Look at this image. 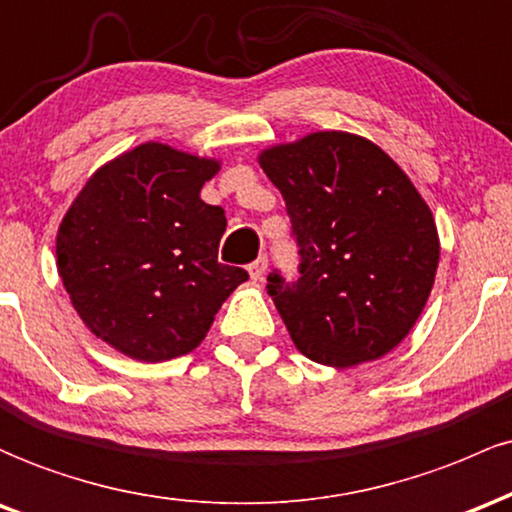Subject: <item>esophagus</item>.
<instances>
[{
  "instance_id": "esophagus-1",
  "label": "esophagus",
  "mask_w": 512,
  "mask_h": 512,
  "mask_svg": "<svg viewBox=\"0 0 512 512\" xmlns=\"http://www.w3.org/2000/svg\"><path fill=\"white\" fill-rule=\"evenodd\" d=\"M266 271H268V258L266 256H258L254 263H249V275H251V280H254V283H261Z\"/></svg>"
}]
</instances>
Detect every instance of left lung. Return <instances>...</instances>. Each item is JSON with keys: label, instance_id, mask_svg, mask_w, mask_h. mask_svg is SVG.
Here are the masks:
<instances>
[{"label": "left lung", "instance_id": "obj_1", "mask_svg": "<svg viewBox=\"0 0 512 512\" xmlns=\"http://www.w3.org/2000/svg\"><path fill=\"white\" fill-rule=\"evenodd\" d=\"M283 193L300 278L268 295L309 360L353 367L399 346L421 317L440 261L433 212L389 154L341 130L258 154Z\"/></svg>", "mask_w": 512, "mask_h": 512}]
</instances>
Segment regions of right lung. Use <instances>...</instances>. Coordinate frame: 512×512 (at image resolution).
Returning a JSON list of instances; mask_svg holds the SVG:
<instances>
[{"mask_svg":"<svg viewBox=\"0 0 512 512\" xmlns=\"http://www.w3.org/2000/svg\"><path fill=\"white\" fill-rule=\"evenodd\" d=\"M217 159L145 145L103 164L57 229V273L94 336L142 363L200 346L249 280L217 261L225 210L200 200Z\"/></svg>","mask_w":512,"mask_h":512,"instance_id":"1","label":"right lung"}]
</instances>
